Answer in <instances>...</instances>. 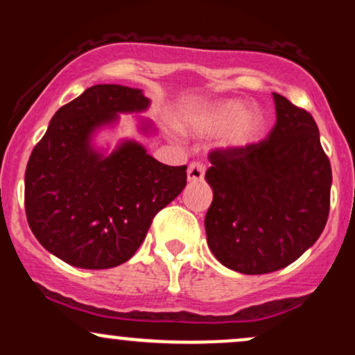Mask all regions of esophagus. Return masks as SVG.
I'll return each mask as SVG.
<instances>
[{"label": "esophagus", "mask_w": 355, "mask_h": 355, "mask_svg": "<svg viewBox=\"0 0 355 355\" xmlns=\"http://www.w3.org/2000/svg\"><path fill=\"white\" fill-rule=\"evenodd\" d=\"M203 175H205V166L198 164V162H191L189 165V170H187V178H189V182H200Z\"/></svg>", "instance_id": "34e87169"}]
</instances>
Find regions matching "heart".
<instances>
[{"mask_svg": "<svg viewBox=\"0 0 355 355\" xmlns=\"http://www.w3.org/2000/svg\"><path fill=\"white\" fill-rule=\"evenodd\" d=\"M180 126L198 137L218 133V145L223 150H243L263 135L266 115L257 105H247L237 98H222L187 113Z\"/></svg>", "mask_w": 355, "mask_h": 355, "instance_id": "obj_1", "label": "heart"}]
</instances>
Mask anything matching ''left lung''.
Segmentation results:
<instances>
[{"mask_svg": "<svg viewBox=\"0 0 355 355\" xmlns=\"http://www.w3.org/2000/svg\"><path fill=\"white\" fill-rule=\"evenodd\" d=\"M277 121L267 140L210 153L214 200L207 242L222 266L247 275L280 270L320 237L332 170L312 115L274 93Z\"/></svg>", "mask_w": 355, "mask_h": 355, "instance_id": "obj_1", "label": "left lung"}]
</instances>
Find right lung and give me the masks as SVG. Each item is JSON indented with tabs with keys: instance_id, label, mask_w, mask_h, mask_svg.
Wrapping results in <instances>:
<instances>
[{
	"instance_id": "right-lung-1",
	"label": "right lung",
	"mask_w": 355,
	"mask_h": 355,
	"mask_svg": "<svg viewBox=\"0 0 355 355\" xmlns=\"http://www.w3.org/2000/svg\"><path fill=\"white\" fill-rule=\"evenodd\" d=\"M150 100L138 88L95 85L51 118L24 173V209L38 242L73 267L112 268L133 257L152 220L180 195L187 166L155 160L125 138L112 152L95 145L120 113H141ZM138 130L153 135L152 121Z\"/></svg>"
}]
</instances>
